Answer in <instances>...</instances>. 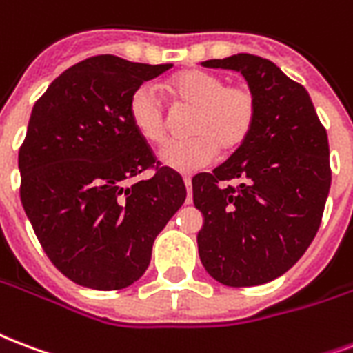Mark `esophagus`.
<instances>
[{
	"label": "esophagus",
	"instance_id": "esophagus-1",
	"mask_svg": "<svg viewBox=\"0 0 353 353\" xmlns=\"http://www.w3.org/2000/svg\"><path fill=\"white\" fill-rule=\"evenodd\" d=\"M183 181H185V187H187V203H192V194H190V185H192V179H190V176H185L183 177Z\"/></svg>",
	"mask_w": 353,
	"mask_h": 353
}]
</instances>
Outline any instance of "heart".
<instances>
[{"mask_svg":"<svg viewBox=\"0 0 353 353\" xmlns=\"http://www.w3.org/2000/svg\"><path fill=\"white\" fill-rule=\"evenodd\" d=\"M179 107H192L187 131L192 137L166 144L159 157L172 170L196 172L219 155V148L233 152L246 141L257 120V96L248 85H228L219 74L185 70L170 81ZM129 120L150 144H163L170 134V114L159 90L144 83L129 98Z\"/></svg>","mask_w":353,"mask_h":353,"instance_id":"obj_1","label":"heart"}]
</instances>
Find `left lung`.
<instances>
[{
	"label": "left lung",
	"mask_w": 353,
	"mask_h": 353,
	"mask_svg": "<svg viewBox=\"0 0 353 353\" xmlns=\"http://www.w3.org/2000/svg\"><path fill=\"white\" fill-rule=\"evenodd\" d=\"M201 64L241 72L259 105L235 153L192 177L201 265L228 287L268 283L296 265L322 222L332 185L326 128L307 90L268 59L239 53Z\"/></svg>",
	"instance_id": "left-lung-1"
}]
</instances>
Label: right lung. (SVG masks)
I'll return each instance as SVG.
<instances>
[{
    "label": "right lung",
    "instance_id": "right-lung-1",
    "mask_svg": "<svg viewBox=\"0 0 353 353\" xmlns=\"http://www.w3.org/2000/svg\"><path fill=\"white\" fill-rule=\"evenodd\" d=\"M172 64L96 55L51 83L18 153L20 198L40 246L74 283L125 289L146 272L155 236L187 198L129 120V98ZM146 170L154 176L133 182Z\"/></svg>",
    "mask_w": 353,
    "mask_h": 353
}]
</instances>
